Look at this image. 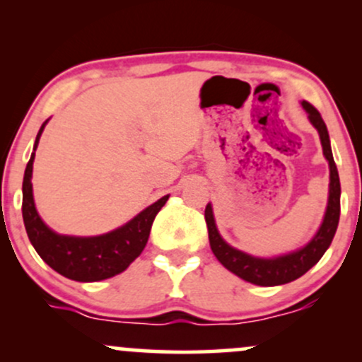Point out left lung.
<instances>
[{
	"instance_id": "obj_1",
	"label": "left lung",
	"mask_w": 362,
	"mask_h": 362,
	"mask_svg": "<svg viewBox=\"0 0 362 362\" xmlns=\"http://www.w3.org/2000/svg\"><path fill=\"white\" fill-rule=\"evenodd\" d=\"M303 110L308 115L310 124L317 129L320 136V143H322L323 156L328 161V172H330V182H328V199L325 214H323L322 223L311 238L301 247L294 248L279 255H253V253L243 252L240 248L233 247L223 238L219 233L218 226H216L213 204H207L204 211V218L207 223V231H209V245L211 250L216 255L224 267L240 279L252 282L255 286H281L288 284V282L298 279L303 274H306L313 267L317 262L322 259L323 253L330 247L332 240H334L335 231L339 226L340 218V180L339 172L335 167L334 155H332L330 138H328V131L325 122H323L322 115L313 105L308 102H301Z\"/></svg>"
}]
</instances>
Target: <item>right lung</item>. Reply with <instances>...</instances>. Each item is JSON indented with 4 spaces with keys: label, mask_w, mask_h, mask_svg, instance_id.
Wrapping results in <instances>:
<instances>
[{
    "label": "right lung",
    "mask_w": 362,
    "mask_h": 362,
    "mask_svg": "<svg viewBox=\"0 0 362 362\" xmlns=\"http://www.w3.org/2000/svg\"><path fill=\"white\" fill-rule=\"evenodd\" d=\"M40 126L34 143L30 160L25 168L22 185V214L32 247L39 253L49 267L59 272L61 276L78 282H97L109 279L124 272L146 247L151 224L156 214L168 201L170 194L163 195L144 207L126 224L95 236L61 235L44 223L34 201V187H32V172H34L35 149L39 146L45 124Z\"/></svg>",
    "instance_id": "obj_1"
}]
</instances>
